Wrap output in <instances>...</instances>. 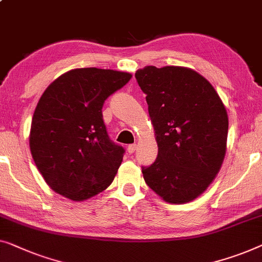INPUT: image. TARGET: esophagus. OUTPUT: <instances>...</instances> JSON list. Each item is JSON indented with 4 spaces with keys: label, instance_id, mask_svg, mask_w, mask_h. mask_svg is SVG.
Instances as JSON below:
<instances>
[{
    "label": "esophagus",
    "instance_id": "obj_1",
    "mask_svg": "<svg viewBox=\"0 0 262 262\" xmlns=\"http://www.w3.org/2000/svg\"><path fill=\"white\" fill-rule=\"evenodd\" d=\"M136 149H137V145H136V144H130V145L127 146V152L128 154H134Z\"/></svg>",
    "mask_w": 262,
    "mask_h": 262
}]
</instances>
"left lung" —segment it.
<instances>
[{
    "label": "left lung",
    "instance_id": "1",
    "mask_svg": "<svg viewBox=\"0 0 262 262\" xmlns=\"http://www.w3.org/2000/svg\"><path fill=\"white\" fill-rule=\"evenodd\" d=\"M146 94L158 155L142 166L145 183L169 203L206 190L226 154L228 116L210 82L184 67L146 66L135 74Z\"/></svg>",
    "mask_w": 262,
    "mask_h": 262
}]
</instances>
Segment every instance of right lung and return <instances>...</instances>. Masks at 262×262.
Wrapping results in <instances>:
<instances>
[{"instance_id": "1", "label": "right lung", "mask_w": 262, "mask_h": 262, "mask_svg": "<svg viewBox=\"0 0 262 262\" xmlns=\"http://www.w3.org/2000/svg\"><path fill=\"white\" fill-rule=\"evenodd\" d=\"M131 77L125 72L77 68L53 81L41 96L29 145L37 169L55 192L84 201L112 183L125 150L110 139L101 108Z\"/></svg>"}]
</instances>
